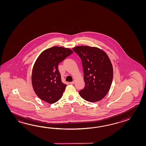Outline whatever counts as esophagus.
Returning <instances> with one entry per match:
<instances>
[{"label": "esophagus", "mask_w": 146, "mask_h": 146, "mask_svg": "<svg viewBox=\"0 0 146 146\" xmlns=\"http://www.w3.org/2000/svg\"><path fill=\"white\" fill-rule=\"evenodd\" d=\"M74 82H75V81H73L72 82H70V84H74Z\"/></svg>", "instance_id": "obj_1"}]
</instances>
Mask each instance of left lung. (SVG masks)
I'll return each mask as SVG.
<instances>
[{
	"mask_svg": "<svg viewBox=\"0 0 146 146\" xmlns=\"http://www.w3.org/2000/svg\"><path fill=\"white\" fill-rule=\"evenodd\" d=\"M72 50L80 57L85 87L79 91L82 98L90 102L102 99L112 84L113 70L106 53L96 47L78 46Z\"/></svg>",
	"mask_w": 146,
	"mask_h": 146,
	"instance_id": "1",
	"label": "left lung"
}]
</instances>
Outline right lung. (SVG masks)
I'll list each match as a JSON object with an SVG mask.
<instances>
[{
	"label": "right lung",
	"instance_id": "add662e5",
	"mask_svg": "<svg viewBox=\"0 0 146 146\" xmlns=\"http://www.w3.org/2000/svg\"><path fill=\"white\" fill-rule=\"evenodd\" d=\"M72 53L69 48L54 46L37 57L32 69V84L40 99L52 104L62 98L67 85L62 82L58 65Z\"/></svg>",
	"mask_w": 146,
	"mask_h": 146
}]
</instances>
